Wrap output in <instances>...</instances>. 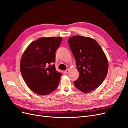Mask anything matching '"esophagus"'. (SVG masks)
<instances>
[{
	"instance_id": "esophagus-1",
	"label": "esophagus",
	"mask_w": 128,
	"mask_h": 128,
	"mask_svg": "<svg viewBox=\"0 0 128 128\" xmlns=\"http://www.w3.org/2000/svg\"><path fill=\"white\" fill-rule=\"evenodd\" d=\"M69 72V70L68 69H67L66 70L64 71V74H68Z\"/></svg>"
}]
</instances>
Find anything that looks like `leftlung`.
Wrapping results in <instances>:
<instances>
[{
	"instance_id": "8db88e82",
	"label": "left lung",
	"mask_w": 128,
	"mask_h": 128,
	"mask_svg": "<svg viewBox=\"0 0 128 128\" xmlns=\"http://www.w3.org/2000/svg\"><path fill=\"white\" fill-rule=\"evenodd\" d=\"M68 44L74 56L78 78L74 82L75 86L84 94L98 88L107 74L108 62L99 44L90 37H71Z\"/></svg>"
}]
</instances>
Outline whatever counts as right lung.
Listing matches in <instances>:
<instances>
[{
    "label": "right lung",
    "mask_w": 128,
    "mask_h": 128,
    "mask_svg": "<svg viewBox=\"0 0 128 128\" xmlns=\"http://www.w3.org/2000/svg\"><path fill=\"white\" fill-rule=\"evenodd\" d=\"M62 37H42L31 43L24 51L20 61L22 76L29 88L44 96L58 88L62 74L56 70V51Z\"/></svg>",
    "instance_id": "obj_1"
}]
</instances>
